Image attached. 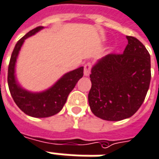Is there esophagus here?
I'll use <instances>...</instances> for the list:
<instances>
[{"instance_id":"34e87169","label":"esophagus","mask_w":159,"mask_h":159,"mask_svg":"<svg viewBox=\"0 0 159 159\" xmlns=\"http://www.w3.org/2000/svg\"><path fill=\"white\" fill-rule=\"evenodd\" d=\"M91 62H86L84 66V74L85 76H89L91 74Z\"/></svg>"}]
</instances>
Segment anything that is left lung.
<instances>
[{
  "instance_id": "left-lung-1",
  "label": "left lung",
  "mask_w": 159,
  "mask_h": 159,
  "mask_svg": "<svg viewBox=\"0 0 159 159\" xmlns=\"http://www.w3.org/2000/svg\"><path fill=\"white\" fill-rule=\"evenodd\" d=\"M126 38L124 53L105 56L90 75L89 105L91 112L104 120L119 121L135 114L150 85V54L136 38Z\"/></svg>"
}]
</instances>
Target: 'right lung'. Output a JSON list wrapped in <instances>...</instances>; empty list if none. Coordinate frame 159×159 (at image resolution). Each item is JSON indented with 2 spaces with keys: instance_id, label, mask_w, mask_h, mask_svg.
<instances>
[{
  "instance_id": "add662e5",
  "label": "right lung",
  "mask_w": 159,
  "mask_h": 159,
  "mask_svg": "<svg viewBox=\"0 0 159 159\" xmlns=\"http://www.w3.org/2000/svg\"><path fill=\"white\" fill-rule=\"evenodd\" d=\"M39 26L30 30L18 40L11 53L8 66L7 83L9 91L15 103L24 113L34 118H46L59 113L64 106L68 95L75 88L79 80L83 77L84 68L75 69L62 76L53 86L40 93H33L24 90L15 78V63L24 40L42 30Z\"/></svg>"
}]
</instances>
